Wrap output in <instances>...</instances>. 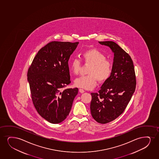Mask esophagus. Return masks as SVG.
<instances>
[{
    "instance_id": "34e87169",
    "label": "esophagus",
    "mask_w": 159,
    "mask_h": 159,
    "mask_svg": "<svg viewBox=\"0 0 159 159\" xmlns=\"http://www.w3.org/2000/svg\"><path fill=\"white\" fill-rule=\"evenodd\" d=\"M79 91H80V93H84L85 92V91L83 89H79Z\"/></svg>"
}]
</instances>
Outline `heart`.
Returning a JSON list of instances; mask_svg holds the SVG:
<instances>
[{
	"label": "heart",
	"mask_w": 159,
	"mask_h": 159,
	"mask_svg": "<svg viewBox=\"0 0 159 159\" xmlns=\"http://www.w3.org/2000/svg\"><path fill=\"white\" fill-rule=\"evenodd\" d=\"M82 60L90 65L87 76H82L75 80L76 87L87 90H91L96 86L97 80L103 82L110 76L112 64L110 61L106 59L103 53L96 49H91L85 51L82 55ZM81 62L79 59L72 58L69 63L71 72L77 75L80 70Z\"/></svg>",
	"instance_id": "heart-1"
}]
</instances>
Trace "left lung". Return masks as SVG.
Wrapping results in <instances>:
<instances>
[{
  "label": "left lung",
  "mask_w": 159,
  "mask_h": 159,
  "mask_svg": "<svg viewBox=\"0 0 159 159\" xmlns=\"http://www.w3.org/2000/svg\"><path fill=\"white\" fill-rule=\"evenodd\" d=\"M114 54L112 72L98 93H91V113L101 124L110 123L123 113L134 93L136 79L130 56L113 41H99Z\"/></svg>",
  "instance_id": "left-lung-1"
}]
</instances>
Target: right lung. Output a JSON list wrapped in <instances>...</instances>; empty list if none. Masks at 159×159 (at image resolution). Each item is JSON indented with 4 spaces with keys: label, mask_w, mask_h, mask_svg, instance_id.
Wrapping results in <instances>:
<instances>
[{
    "label": "right lung",
    "mask_w": 159,
    "mask_h": 159,
    "mask_svg": "<svg viewBox=\"0 0 159 159\" xmlns=\"http://www.w3.org/2000/svg\"><path fill=\"white\" fill-rule=\"evenodd\" d=\"M79 42L52 41L39 51L27 72L33 102L41 116L58 124L68 116L78 88L70 83L68 61Z\"/></svg>",
    "instance_id": "right-lung-1"
}]
</instances>
